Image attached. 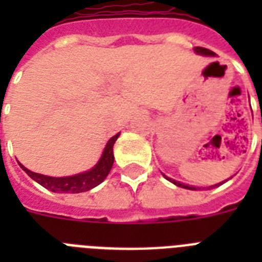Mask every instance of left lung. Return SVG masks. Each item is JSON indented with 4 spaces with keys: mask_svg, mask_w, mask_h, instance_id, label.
Masks as SVG:
<instances>
[{
    "mask_svg": "<svg viewBox=\"0 0 262 262\" xmlns=\"http://www.w3.org/2000/svg\"><path fill=\"white\" fill-rule=\"evenodd\" d=\"M193 51H195V54H196V55H202V56H215V54H214L212 51L207 50V48H202V47H195V48H193ZM163 176H164V178L167 180H169V182H171V183H173L175 186L182 187V188H186V190H192V191L201 190V188H198V187L187 186V184H184V183H180V182H178V180H175V179H171V178H168V176L164 175V173H163ZM229 179H231V178H229ZM229 179H227V180H229ZM227 180H225V182H227ZM225 182H221V183H218V184L210 186V187H208V190H210V188H214V187L221 186V184H223V183H225Z\"/></svg>",
    "mask_w": 262,
    "mask_h": 262,
    "instance_id": "8db88e82",
    "label": "left lung"
}]
</instances>
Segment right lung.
I'll return each instance as SVG.
<instances>
[{"label":"right lung","instance_id":"add662e5","mask_svg":"<svg viewBox=\"0 0 262 262\" xmlns=\"http://www.w3.org/2000/svg\"><path fill=\"white\" fill-rule=\"evenodd\" d=\"M120 137V133L113 136L107 144H106L105 149L102 152L101 159L98 160L94 167L89 169V171L80 172L76 175L72 176H63V178H54V176L41 175V173H36V172L29 171L27 167L20 164L29 178L37 182L40 186H42L47 190L52 191L57 193H79L84 191H90L91 188L97 187L106 179V176L109 175L110 169L114 163V155H113V146L117 138Z\"/></svg>","mask_w":262,"mask_h":262}]
</instances>
